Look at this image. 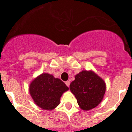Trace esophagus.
<instances>
[{
  "mask_svg": "<svg viewBox=\"0 0 132 132\" xmlns=\"http://www.w3.org/2000/svg\"><path fill=\"white\" fill-rule=\"evenodd\" d=\"M65 84H66V85L68 87L70 86V81H66V82H65Z\"/></svg>",
  "mask_w": 132,
  "mask_h": 132,
  "instance_id": "obj_1",
  "label": "esophagus"
}]
</instances>
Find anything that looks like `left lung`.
Wrapping results in <instances>:
<instances>
[{
    "mask_svg": "<svg viewBox=\"0 0 132 132\" xmlns=\"http://www.w3.org/2000/svg\"><path fill=\"white\" fill-rule=\"evenodd\" d=\"M105 83L93 71L83 70L75 77L70 90L83 110H89L98 105L105 92Z\"/></svg>",
    "mask_w": 132,
    "mask_h": 132,
    "instance_id": "left-lung-1",
    "label": "left lung"
}]
</instances>
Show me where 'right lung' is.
Returning a JSON list of instances; mask_svg holds the SVG:
<instances>
[{
  "label": "right lung",
  "instance_id": "1",
  "mask_svg": "<svg viewBox=\"0 0 132 132\" xmlns=\"http://www.w3.org/2000/svg\"><path fill=\"white\" fill-rule=\"evenodd\" d=\"M68 90L61 79L48 73L39 75L29 86L30 94L35 103L45 110L55 108L60 104L62 94Z\"/></svg>",
  "mask_w": 132,
  "mask_h": 132
}]
</instances>
